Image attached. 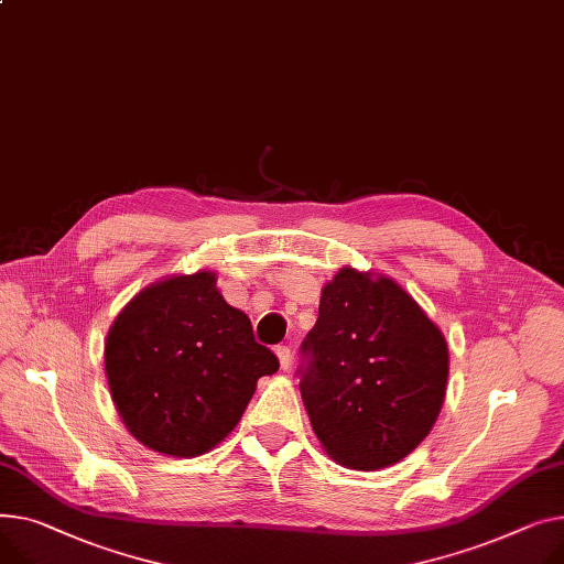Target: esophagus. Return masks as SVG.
Returning <instances> with one entry per match:
<instances>
[{
	"mask_svg": "<svg viewBox=\"0 0 564 564\" xmlns=\"http://www.w3.org/2000/svg\"><path fill=\"white\" fill-rule=\"evenodd\" d=\"M276 356H279L281 369H290V365H292V354H290V347H285V345H279V347H276Z\"/></svg>",
	"mask_w": 564,
	"mask_h": 564,
	"instance_id": "1",
	"label": "esophagus"
}]
</instances>
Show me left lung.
<instances>
[{
  "label": "left lung",
  "instance_id": "1",
  "mask_svg": "<svg viewBox=\"0 0 564 564\" xmlns=\"http://www.w3.org/2000/svg\"><path fill=\"white\" fill-rule=\"evenodd\" d=\"M299 388L326 454L351 469L405 458L444 401V335L392 279L345 268L322 290Z\"/></svg>",
  "mask_w": 564,
  "mask_h": 564
}]
</instances>
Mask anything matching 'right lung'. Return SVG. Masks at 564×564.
Here are the masks:
<instances>
[{"mask_svg": "<svg viewBox=\"0 0 564 564\" xmlns=\"http://www.w3.org/2000/svg\"><path fill=\"white\" fill-rule=\"evenodd\" d=\"M215 283L197 272L149 285L106 337L110 397L127 429L159 454H206L240 422L256 381L279 369Z\"/></svg>", "mask_w": 564, "mask_h": 564, "instance_id": "right-lung-1", "label": "right lung"}]
</instances>
